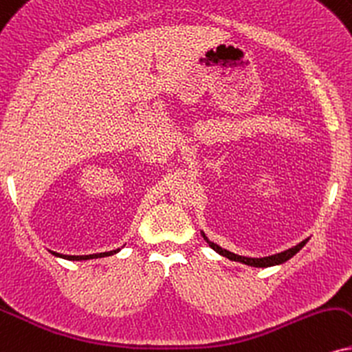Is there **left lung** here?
I'll use <instances>...</instances> for the list:
<instances>
[{"label":"left lung","instance_id":"8db88e82","mask_svg":"<svg viewBox=\"0 0 352 352\" xmlns=\"http://www.w3.org/2000/svg\"><path fill=\"white\" fill-rule=\"evenodd\" d=\"M204 240L209 243V246L212 250H215L217 253L225 256V258L232 259V261H238V263H243V264H248V266H254V267H269V266H276V264H282L285 261H289L290 258H292L294 254H297L298 251H300L303 246H305V241L298 243L297 246H294V248H289L285 251H282V253H277V254H272V256H266V258H246V256H240V254H235L232 253V251H227L223 248H220L219 245H215V243H212L209 238L202 233Z\"/></svg>","mask_w":352,"mask_h":352}]
</instances>
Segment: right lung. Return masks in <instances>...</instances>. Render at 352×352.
Segmentation results:
<instances>
[{
    "mask_svg": "<svg viewBox=\"0 0 352 352\" xmlns=\"http://www.w3.org/2000/svg\"><path fill=\"white\" fill-rule=\"evenodd\" d=\"M119 250H114V251H106V253H98V254H86V256H68V254H60V253H54L52 251V254L58 256V258H63V259H70V261H83V259H94V258H104V256H111V254H116L119 253Z\"/></svg>",
    "mask_w": 352,
    "mask_h": 352,
    "instance_id": "1",
    "label": "right lung"
}]
</instances>
